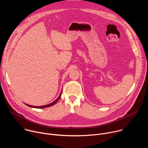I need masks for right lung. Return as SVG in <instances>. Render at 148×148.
Here are the masks:
<instances>
[{
    "label": "right lung",
    "mask_w": 148,
    "mask_h": 148,
    "mask_svg": "<svg viewBox=\"0 0 148 148\" xmlns=\"http://www.w3.org/2000/svg\"><path fill=\"white\" fill-rule=\"evenodd\" d=\"M61 91V92H60V95H59V96L57 98V99L54 101V102H53L52 103H50V104H48V105H44V106H32V105H27V104H25L27 106H29V107H31V108H47V107H50V106H53V105H54L55 103H56L57 102H58V101H59V99H60V96H61V95H62V92Z\"/></svg>",
    "instance_id": "add662e5"
}]
</instances>
